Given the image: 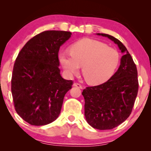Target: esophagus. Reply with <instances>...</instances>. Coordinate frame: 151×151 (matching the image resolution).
Returning a JSON list of instances; mask_svg holds the SVG:
<instances>
[{"mask_svg": "<svg viewBox=\"0 0 151 151\" xmlns=\"http://www.w3.org/2000/svg\"><path fill=\"white\" fill-rule=\"evenodd\" d=\"M73 86H77V87L80 88H82V86L81 84H79V83H77V82H75V83H73Z\"/></svg>", "mask_w": 151, "mask_h": 151, "instance_id": "34e87169", "label": "esophagus"}]
</instances>
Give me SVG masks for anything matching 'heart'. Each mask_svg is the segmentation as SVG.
<instances>
[{
    "label": "heart",
    "mask_w": 151,
    "mask_h": 151,
    "mask_svg": "<svg viewBox=\"0 0 151 151\" xmlns=\"http://www.w3.org/2000/svg\"><path fill=\"white\" fill-rule=\"evenodd\" d=\"M70 53H62L59 55L66 73L69 76L77 74L82 67L84 79L91 84L108 80L119 60V54L116 49L93 39H83L76 42L70 48Z\"/></svg>",
    "instance_id": "heart-1"
}]
</instances>
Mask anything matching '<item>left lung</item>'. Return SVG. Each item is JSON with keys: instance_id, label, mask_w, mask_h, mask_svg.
Wrapping results in <instances>:
<instances>
[{"instance_id": "obj_1", "label": "left lung", "mask_w": 151, "mask_h": 151, "mask_svg": "<svg viewBox=\"0 0 151 151\" xmlns=\"http://www.w3.org/2000/svg\"><path fill=\"white\" fill-rule=\"evenodd\" d=\"M118 45L122 53L119 67L112 77L98 86L83 90L84 115L88 124L99 130H110L124 122L133 110L138 92L137 70L131 55L119 40L106 34Z\"/></svg>"}]
</instances>
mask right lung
<instances>
[{
	"label": "right lung",
	"instance_id": "obj_1",
	"mask_svg": "<svg viewBox=\"0 0 151 151\" xmlns=\"http://www.w3.org/2000/svg\"><path fill=\"white\" fill-rule=\"evenodd\" d=\"M71 35L65 31H45L31 38L16 58L12 77L14 105L31 125L48 124L60 113L73 81L62 78L58 52Z\"/></svg>",
	"mask_w": 151,
	"mask_h": 151
}]
</instances>
